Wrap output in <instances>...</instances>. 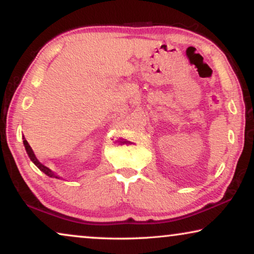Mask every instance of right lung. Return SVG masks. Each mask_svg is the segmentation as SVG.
Segmentation results:
<instances>
[{"label":"right lung","mask_w":254,"mask_h":254,"mask_svg":"<svg viewBox=\"0 0 254 254\" xmlns=\"http://www.w3.org/2000/svg\"><path fill=\"white\" fill-rule=\"evenodd\" d=\"M23 143H24V147H25V150H26V152H27V155H29L30 159L34 163V165H36L37 168L40 170V171H43V172L45 173V175H47L48 177H51V178H58V179L61 178V177L58 176L57 173H55L54 171H52V170H51L50 168H47V166H45L44 164H41V163H40L39 161H38V158L36 157V155H34L32 148L30 147L29 142H27V141L25 140V137H24V136H23Z\"/></svg>","instance_id":"add662e5"}]
</instances>
